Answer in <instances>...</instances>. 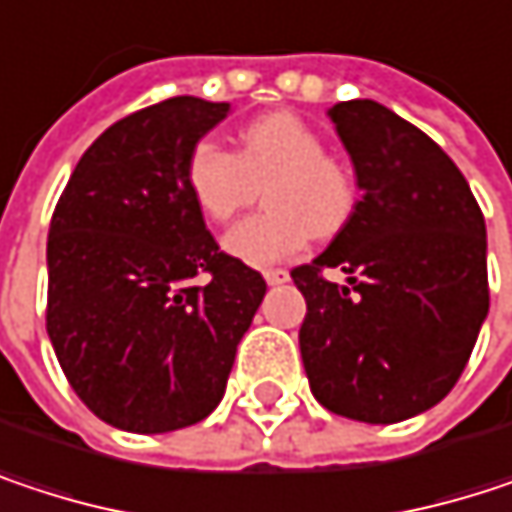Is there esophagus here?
<instances>
[{
    "instance_id": "obj_1",
    "label": "esophagus",
    "mask_w": 512,
    "mask_h": 512,
    "mask_svg": "<svg viewBox=\"0 0 512 512\" xmlns=\"http://www.w3.org/2000/svg\"><path fill=\"white\" fill-rule=\"evenodd\" d=\"M263 278H266V284H284L290 275H287V269H263Z\"/></svg>"
}]
</instances>
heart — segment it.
<instances>
[{
    "label": "heart",
    "instance_id": "heart-1",
    "mask_svg": "<svg viewBox=\"0 0 512 512\" xmlns=\"http://www.w3.org/2000/svg\"><path fill=\"white\" fill-rule=\"evenodd\" d=\"M323 151L311 124L293 112H272L237 133L234 154L210 139L198 142L183 165L186 192L207 222L225 225L266 183L269 210L231 228L225 252L249 266H272L299 255L314 231L338 234L353 216V174Z\"/></svg>",
    "mask_w": 512,
    "mask_h": 512
}]
</instances>
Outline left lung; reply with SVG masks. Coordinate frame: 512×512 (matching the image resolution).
Here are the masks:
<instances>
[{
  "mask_svg": "<svg viewBox=\"0 0 512 512\" xmlns=\"http://www.w3.org/2000/svg\"><path fill=\"white\" fill-rule=\"evenodd\" d=\"M329 118L361 198L329 249L290 272L308 305L302 364L329 412L397 424L445 400L474 350L486 225L454 159L415 124L376 100L335 103Z\"/></svg>",
  "mask_w": 512,
  "mask_h": 512,
  "instance_id": "8db88e82",
  "label": "left lung"
}]
</instances>
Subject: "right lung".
<instances>
[{
    "mask_svg": "<svg viewBox=\"0 0 512 512\" xmlns=\"http://www.w3.org/2000/svg\"><path fill=\"white\" fill-rule=\"evenodd\" d=\"M228 112L171 97L121 118L52 213V350L79 400L127 433H171L219 406L266 293L260 272L219 252L183 180L189 151Z\"/></svg>",
    "mask_w": 512,
    "mask_h": 512,
    "instance_id": "right-lung-1",
    "label": "right lung"
}]
</instances>
